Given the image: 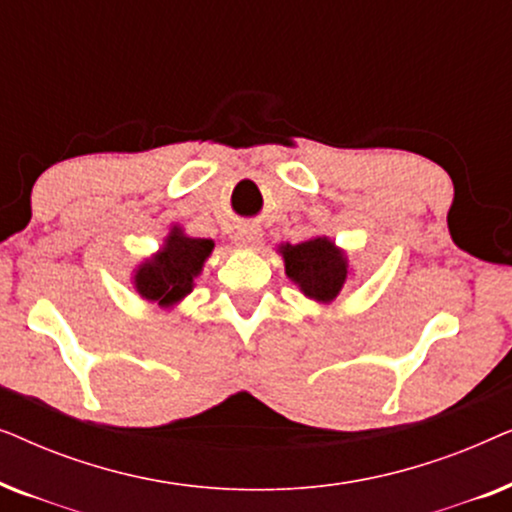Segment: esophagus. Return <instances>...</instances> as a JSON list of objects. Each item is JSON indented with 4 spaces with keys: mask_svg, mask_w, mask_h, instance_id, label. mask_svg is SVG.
<instances>
[{
    "mask_svg": "<svg viewBox=\"0 0 512 512\" xmlns=\"http://www.w3.org/2000/svg\"><path fill=\"white\" fill-rule=\"evenodd\" d=\"M235 242L240 244V247H256V244L261 242V228H258V226L237 228Z\"/></svg>",
    "mask_w": 512,
    "mask_h": 512,
    "instance_id": "esophagus-1",
    "label": "esophagus"
}]
</instances>
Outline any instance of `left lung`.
<instances>
[{
    "label": "left lung",
    "mask_w": 512,
    "mask_h": 512,
    "mask_svg": "<svg viewBox=\"0 0 512 512\" xmlns=\"http://www.w3.org/2000/svg\"><path fill=\"white\" fill-rule=\"evenodd\" d=\"M286 275L300 284L305 296L328 303L338 296L347 279V261L326 237L282 249Z\"/></svg>",
    "instance_id": "1"
}]
</instances>
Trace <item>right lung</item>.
<instances>
[{
  "label": "right lung",
  "instance_id": "obj_1",
  "mask_svg": "<svg viewBox=\"0 0 512 512\" xmlns=\"http://www.w3.org/2000/svg\"><path fill=\"white\" fill-rule=\"evenodd\" d=\"M212 240H191L174 228L165 247L153 261H146L135 275V286L144 298L170 305L193 289V277L212 254Z\"/></svg>",
  "mask_w": 512,
  "mask_h": 512
}]
</instances>
